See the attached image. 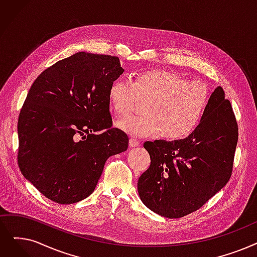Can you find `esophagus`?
Listing matches in <instances>:
<instances>
[{"instance_id": "34e87169", "label": "esophagus", "mask_w": 257, "mask_h": 257, "mask_svg": "<svg viewBox=\"0 0 257 257\" xmlns=\"http://www.w3.org/2000/svg\"><path fill=\"white\" fill-rule=\"evenodd\" d=\"M129 144H130V146H132V147H137L140 145V141L137 140L136 138H131L129 140Z\"/></svg>"}]
</instances>
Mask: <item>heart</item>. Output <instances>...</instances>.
<instances>
[{"label": "heart", "mask_w": 257, "mask_h": 257, "mask_svg": "<svg viewBox=\"0 0 257 257\" xmlns=\"http://www.w3.org/2000/svg\"><path fill=\"white\" fill-rule=\"evenodd\" d=\"M209 90L204 82L188 81L164 70H147L133 81L117 77L111 83L108 99L114 112L124 116L147 103L144 115L120 119L117 126L129 135L181 140L195 130L209 103Z\"/></svg>", "instance_id": "1"}]
</instances>
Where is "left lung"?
Instances as JSON below:
<instances>
[{"label": "left lung", "instance_id": "left-lung-1", "mask_svg": "<svg viewBox=\"0 0 257 257\" xmlns=\"http://www.w3.org/2000/svg\"><path fill=\"white\" fill-rule=\"evenodd\" d=\"M237 140L231 103L217 87L190 136L172 142H145L151 163L138 182L142 202L168 218L198 210L229 182Z\"/></svg>", "mask_w": 257, "mask_h": 257}]
</instances>
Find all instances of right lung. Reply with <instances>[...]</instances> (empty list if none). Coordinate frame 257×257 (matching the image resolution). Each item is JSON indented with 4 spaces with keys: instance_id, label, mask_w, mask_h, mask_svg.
Masks as SVG:
<instances>
[{
    "instance_id": "right-lung-1",
    "label": "right lung",
    "mask_w": 257,
    "mask_h": 257,
    "mask_svg": "<svg viewBox=\"0 0 257 257\" xmlns=\"http://www.w3.org/2000/svg\"><path fill=\"white\" fill-rule=\"evenodd\" d=\"M124 72L119 59L77 52L31 85L18 120L19 168L53 202L77 203L95 189L106 161L129 139L112 128L108 91Z\"/></svg>"
}]
</instances>
